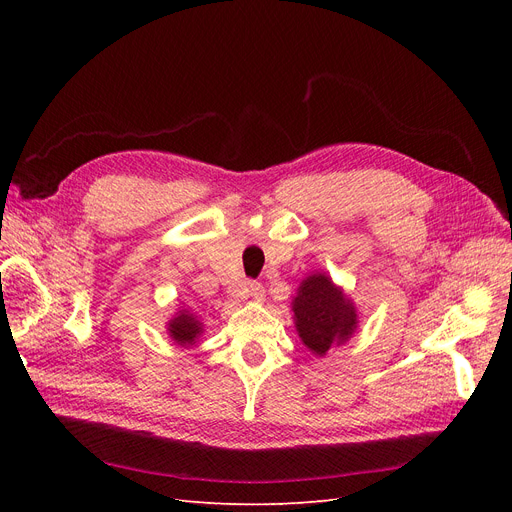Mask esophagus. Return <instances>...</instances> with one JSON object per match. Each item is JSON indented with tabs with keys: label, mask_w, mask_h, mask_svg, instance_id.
Wrapping results in <instances>:
<instances>
[{
	"label": "esophagus",
	"mask_w": 512,
	"mask_h": 512,
	"mask_svg": "<svg viewBox=\"0 0 512 512\" xmlns=\"http://www.w3.org/2000/svg\"><path fill=\"white\" fill-rule=\"evenodd\" d=\"M249 294H251V299L253 301H263L265 299V288H263V284L261 282H249Z\"/></svg>",
	"instance_id": "34e87169"
}]
</instances>
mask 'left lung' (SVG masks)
<instances>
[{
  "mask_svg": "<svg viewBox=\"0 0 512 512\" xmlns=\"http://www.w3.org/2000/svg\"><path fill=\"white\" fill-rule=\"evenodd\" d=\"M294 324L309 351L326 355L332 344L348 340L357 328V313L351 301L326 274H313L303 280L292 301Z\"/></svg>",
  "mask_w": 512,
  "mask_h": 512,
  "instance_id": "left-lung-1",
  "label": "left lung"
}]
</instances>
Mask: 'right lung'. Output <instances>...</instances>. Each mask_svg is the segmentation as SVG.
<instances>
[{
	"label": "right lung",
	"instance_id": "obj_1",
	"mask_svg": "<svg viewBox=\"0 0 512 512\" xmlns=\"http://www.w3.org/2000/svg\"><path fill=\"white\" fill-rule=\"evenodd\" d=\"M168 330H170V336L178 344L186 346V344H193L195 338L201 334V324H199L195 315L182 311L178 317H174L170 321V328Z\"/></svg>",
	"mask_w": 512,
	"mask_h": 512
}]
</instances>
